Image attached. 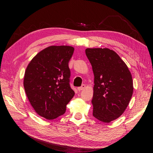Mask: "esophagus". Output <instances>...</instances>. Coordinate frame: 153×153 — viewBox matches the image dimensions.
<instances>
[{
	"instance_id": "esophagus-1",
	"label": "esophagus",
	"mask_w": 153,
	"mask_h": 153,
	"mask_svg": "<svg viewBox=\"0 0 153 153\" xmlns=\"http://www.w3.org/2000/svg\"><path fill=\"white\" fill-rule=\"evenodd\" d=\"M85 88H86V85L83 84V85H82V86L77 88V90H78V91H81V90H84V89Z\"/></svg>"
}]
</instances>
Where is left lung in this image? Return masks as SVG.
<instances>
[{"instance_id": "8db88e82", "label": "left lung", "mask_w": 153, "mask_h": 153, "mask_svg": "<svg viewBox=\"0 0 153 153\" xmlns=\"http://www.w3.org/2000/svg\"><path fill=\"white\" fill-rule=\"evenodd\" d=\"M94 76L93 116L109 123L120 117L133 94V80L128 66L109 48H86Z\"/></svg>"}]
</instances>
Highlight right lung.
Instances as JSON below:
<instances>
[{
  "label": "right lung",
  "instance_id": "obj_1",
  "mask_svg": "<svg viewBox=\"0 0 153 153\" xmlns=\"http://www.w3.org/2000/svg\"><path fill=\"white\" fill-rule=\"evenodd\" d=\"M74 51L70 46H48L39 52L25 69V94L36 113L46 120L63 115L75 94L69 86L68 65Z\"/></svg>",
  "mask_w": 153,
  "mask_h": 153
}]
</instances>
